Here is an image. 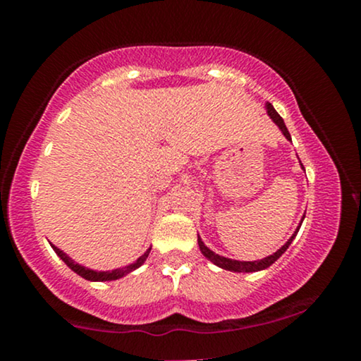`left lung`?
<instances>
[{"mask_svg":"<svg viewBox=\"0 0 361 361\" xmlns=\"http://www.w3.org/2000/svg\"><path fill=\"white\" fill-rule=\"evenodd\" d=\"M267 111H268V115H270V118L273 120V122H275L276 126L280 127V130L283 132V135H285V137H287L288 140H292V137H290V134H288V128L285 127V122H283V118H281L280 115L276 114V110L273 109V105H271V103H267ZM302 168H304V166H302ZM304 217H305V215H304ZM302 221H304V219H302ZM300 226H302V222H300ZM300 226L297 227V231H295V233L292 234V238H290L288 241L285 243L283 246H281L279 251H276V252H273V255H270V256H267V258H263V259H258V261H238V259L224 258V256L217 255V252H214L212 250H209V247H207L205 244H204V241H202V238H200V235H198V239H197V241H198V246H200V251H202V255H204L207 259H210V261H212L214 264H217L219 268H224V270H229V271H238V273H252V271H259V270H264V268L271 267V264L275 263V261L279 259L280 256L283 255V252L288 250V246H290V244H292L293 238H295L297 233H299Z\"/></svg>","mask_w":361,"mask_h":361,"instance_id":"left-lung-1","label":"left lung"}]
</instances>
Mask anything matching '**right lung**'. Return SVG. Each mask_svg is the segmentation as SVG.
I'll return each mask as SVG.
<instances>
[{
  "mask_svg": "<svg viewBox=\"0 0 361 361\" xmlns=\"http://www.w3.org/2000/svg\"><path fill=\"white\" fill-rule=\"evenodd\" d=\"M51 246H52V250L56 251V255L59 256V258L64 261V263L68 264V267L71 268L74 273H78V275L82 276V279L90 280V281H109V280L122 279V276L128 275L130 271L137 270L140 264H144V261H146L147 256H149V251H151V247H149V250L144 252L142 256H139V258L135 259L134 263L127 264V267H123V268H117V270H111V271H94V270H90V268H86V267H81L80 263H74V259L69 258V256L66 255L64 251H61L59 247H56L54 244H51Z\"/></svg>",
  "mask_w": 361,
  "mask_h": 361,
  "instance_id": "add662e5",
  "label": "right lung"
}]
</instances>
